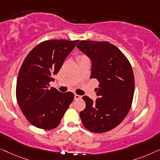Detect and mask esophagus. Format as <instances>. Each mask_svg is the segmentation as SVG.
<instances>
[{
	"instance_id": "esophagus-1",
	"label": "esophagus",
	"mask_w": 160,
	"mask_h": 160,
	"mask_svg": "<svg viewBox=\"0 0 160 160\" xmlns=\"http://www.w3.org/2000/svg\"><path fill=\"white\" fill-rule=\"evenodd\" d=\"M81 98H82V96H81L78 95V94H75V100L80 99Z\"/></svg>"
}]
</instances>
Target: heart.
Here are the masks:
<instances>
[{
  "label": "heart",
  "mask_w": 160,
  "mask_h": 160,
  "mask_svg": "<svg viewBox=\"0 0 160 160\" xmlns=\"http://www.w3.org/2000/svg\"><path fill=\"white\" fill-rule=\"evenodd\" d=\"M87 58L85 56H81V57H80V60L82 59V58Z\"/></svg>",
  "instance_id": "heart-1"
}]
</instances>
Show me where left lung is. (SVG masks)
I'll list each match as a JSON object with an SVG mask.
<instances>
[{"instance_id":"obj_1","label":"left lung","mask_w":160,"mask_h":160,"mask_svg":"<svg viewBox=\"0 0 160 160\" xmlns=\"http://www.w3.org/2000/svg\"><path fill=\"white\" fill-rule=\"evenodd\" d=\"M76 46L91 61V78L99 82L96 102L82 97L86 106L80 112L82 123L93 132H107L120 124L130 111L135 88L132 67L109 42L81 40Z\"/></svg>"}]
</instances>
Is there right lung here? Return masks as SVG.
<instances>
[{
	"label": "right lung",
	"mask_w": 160,
	"mask_h": 160,
	"mask_svg": "<svg viewBox=\"0 0 160 160\" xmlns=\"http://www.w3.org/2000/svg\"><path fill=\"white\" fill-rule=\"evenodd\" d=\"M78 40H46L36 46L22 63L17 78L16 95L18 104L35 127L51 130L60 124L74 99L72 92L61 93L49 88L65 58Z\"/></svg>",
	"instance_id": "right-lung-1"
}]
</instances>
